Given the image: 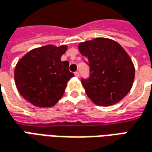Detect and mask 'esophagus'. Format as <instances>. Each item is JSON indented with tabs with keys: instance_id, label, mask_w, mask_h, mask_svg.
Here are the masks:
<instances>
[{
	"instance_id": "esophagus-1",
	"label": "esophagus",
	"mask_w": 152,
	"mask_h": 152,
	"mask_svg": "<svg viewBox=\"0 0 152 152\" xmlns=\"http://www.w3.org/2000/svg\"><path fill=\"white\" fill-rule=\"evenodd\" d=\"M75 76H76V77H79L80 76L79 72H75Z\"/></svg>"
}]
</instances>
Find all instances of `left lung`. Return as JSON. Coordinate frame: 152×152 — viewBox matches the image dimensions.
I'll return each mask as SVG.
<instances>
[{"label":"left lung","mask_w":152,"mask_h":152,"mask_svg":"<svg viewBox=\"0 0 152 152\" xmlns=\"http://www.w3.org/2000/svg\"><path fill=\"white\" fill-rule=\"evenodd\" d=\"M78 49L87 58L91 69L88 80H81L87 96L99 106L121 101L131 91L135 67L119 43L107 38H95L80 43Z\"/></svg>","instance_id":"obj_1"}]
</instances>
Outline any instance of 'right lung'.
<instances>
[{"label":"right lung","instance_id":"1","mask_svg":"<svg viewBox=\"0 0 152 152\" xmlns=\"http://www.w3.org/2000/svg\"><path fill=\"white\" fill-rule=\"evenodd\" d=\"M66 45L48 44L32 49L18 61L15 82L20 94L39 108L54 106L62 97L66 84L74 74L69 62L61 60Z\"/></svg>","mask_w":152,"mask_h":152}]
</instances>
